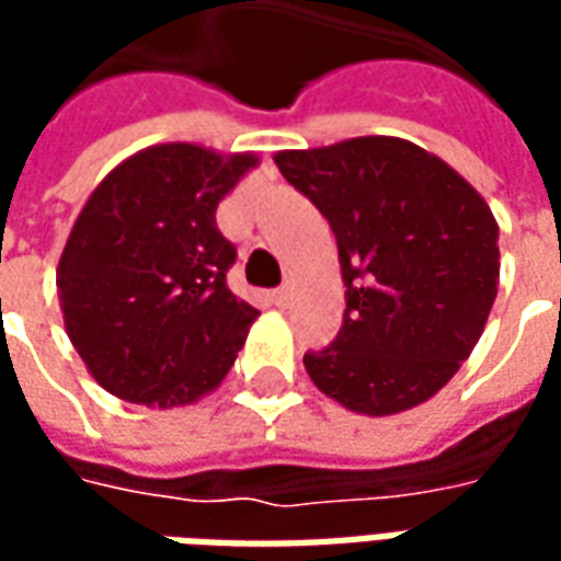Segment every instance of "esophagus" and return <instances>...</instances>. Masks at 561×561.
<instances>
[{"mask_svg":"<svg viewBox=\"0 0 561 561\" xmlns=\"http://www.w3.org/2000/svg\"><path fill=\"white\" fill-rule=\"evenodd\" d=\"M270 297H273V304L279 306V309H288V306H291V291H288V288H276Z\"/></svg>","mask_w":561,"mask_h":561,"instance_id":"esophagus-1","label":"esophagus"}]
</instances>
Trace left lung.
Segmentation results:
<instances>
[{"instance_id":"8db88e82","label":"left lung","mask_w":561,"mask_h":561,"mask_svg":"<svg viewBox=\"0 0 561 561\" xmlns=\"http://www.w3.org/2000/svg\"><path fill=\"white\" fill-rule=\"evenodd\" d=\"M330 221L345 318L309 352L316 388L348 412L421 405L471 354L499 291V225L478 188L412 140L369 135L273 156Z\"/></svg>"}]
</instances>
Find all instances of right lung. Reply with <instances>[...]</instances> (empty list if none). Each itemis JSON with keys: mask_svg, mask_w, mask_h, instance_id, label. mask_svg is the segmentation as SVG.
Masks as SVG:
<instances>
[{"mask_svg": "<svg viewBox=\"0 0 561 561\" xmlns=\"http://www.w3.org/2000/svg\"><path fill=\"white\" fill-rule=\"evenodd\" d=\"M252 168L255 152L156 144L87 197L56 291L68 340L107 393L176 409L225 381L257 309L225 282L237 249L216 207Z\"/></svg>", "mask_w": 561, "mask_h": 561, "instance_id": "right-lung-1", "label": "right lung"}]
</instances>
